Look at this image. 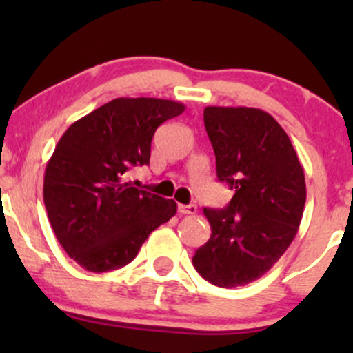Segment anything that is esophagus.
Returning a JSON list of instances; mask_svg holds the SVG:
<instances>
[{"instance_id":"obj_1","label":"esophagus","mask_w":353,"mask_h":353,"mask_svg":"<svg viewBox=\"0 0 353 353\" xmlns=\"http://www.w3.org/2000/svg\"><path fill=\"white\" fill-rule=\"evenodd\" d=\"M177 210H179V214H184V216H194L197 212V208L194 204H179L177 205Z\"/></svg>"}]
</instances>
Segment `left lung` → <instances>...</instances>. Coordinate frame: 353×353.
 Listing matches in <instances>:
<instances>
[{
	"instance_id": "left-lung-1",
	"label": "left lung",
	"mask_w": 353,
	"mask_h": 353,
	"mask_svg": "<svg viewBox=\"0 0 353 353\" xmlns=\"http://www.w3.org/2000/svg\"><path fill=\"white\" fill-rule=\"evenodd\" d=\"M217 179L234 197L225 209H204L210 239L192 264L217 287L245 285L270 270L289 249L305 205V176L289 136L255 108L204 109Z\"/></svg>"
}]
</instances>
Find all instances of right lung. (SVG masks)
I'll return each mask as SVG.
<instances>
[{
    "label": "right lung",
    "instance_id": "right-lung-1",
    "mask_svg": "<svg viewBox=\"0 0 353 353\" xmlns=\"http://www.w3.org/2000/svg\"><path fill=\"white\" fill-rule=\"evenodd\" d=\"M176 101L117 98L72 123L46 164L43 197L58 242L89 272L124 267L154 229L177 210L172 199L125 177L149 164L164 121L184 112Z\"/></svg>",
    "mask_w": 353,
    "mask_h": 353
}]
</instances>
